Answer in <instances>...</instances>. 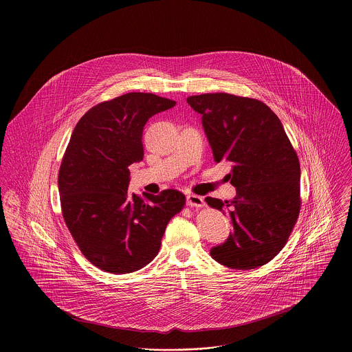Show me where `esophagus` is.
Instances as JSON below:
<instances>
[{
    "mask_svg": "<svg viewBox=\"0 0 352 352\" xmlns=\"http://www.w3.org/2000/svg\"><path fill=\"white\" fill-rule=\"evenodd\" d=\"M187 204H188L190 207H197V208H199V207L204 206V201H203V198L199 197V195L190 194V195H187Z\"/></svg>",
    "mask_w": 352,
    "mask_h": 352,
    "instance_id": "obj_1",
    "label": "esophagus"
}]
</instances>
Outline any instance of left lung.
I'll list each match as a JSON object with an SVG mask.
<instances>
[{"mask_svg":"<svg viewBox=\"0 0 352 352\" xmlns=\"http://www.w3.org/2000/svg\"><path fill=\"white\" fill-rule=\"evenodd\" d=\"M201 115L214 161H230L237 195L206 203L226 211L233 234L210 251L233 270H253L271 261L286 245L301 210V168L279 118L263 101L229 94L190 96Z\"/></svg>","mask_w":352,"mask_h":352,"instance_id":"left-lung-1","label":"left lung"}]
</instances>
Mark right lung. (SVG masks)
<instances>
[{"label": "right lung", "instance_id": "add662e5", "mask_svg": "<svg viewBox=\"0 0 352 352\" xmlns=\"http://www.w3.org/2000/svg\"><path fill=\"white\" fill-rule=\"evenodd\" d=\"M175 105L153 94H126L92 107L73 130L58 173L62 215L81 253L105 272L149 264L168 222L186 206L177 190L127 194L129 166L144 158V126Z\"/></svg>", "mask_w": 352, "mask_h": 352}]
</instances>
